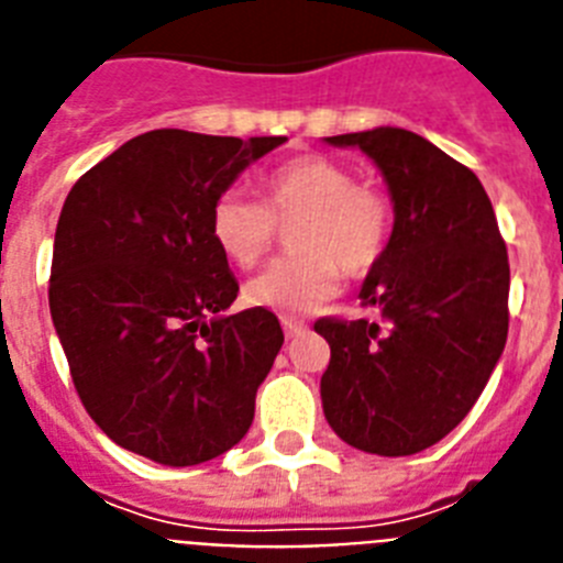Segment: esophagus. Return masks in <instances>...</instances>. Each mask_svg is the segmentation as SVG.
<instances>
[{"instance_id":"34e87169","label":"esophagus","mask_w":563,"mask_h":563,"mask_svg":"<svg viewBox=\"0 0 563 563\" xmlns=\"http://www.w3.org/2000/svg\"><path fill=\"white\" fill-rule=\"evenodd\" d=\"M283 331H286L288 340H295V336H302L309 331V325L300 320H291V317H283Z\"/></svg>"}]
</instances>
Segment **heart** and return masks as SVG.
Segmentation results:
<instances>
[{
  "label": "heart",
  "mask_w": 563,
  "mask_h": 563,
  "mask_svg": "<svg viewBox=\"0 0 563 563\" xmlns=\"http://www.w3.org/2000/svg\"><path fill=\"white\" fill-rule=\"evenodd\" d=\"M295 223L297 254L275 261L243 288L254 309L306 314L340 291L342 272L368 275L388 246L394 212L383 192L356 184L349 166L325 155H300L263 178V203L241 192L214 200L209 229L227 261L252 268L275 241L277 223Z\"/></svg>",
  "instance_id": "heart-1"
}]
</instances>
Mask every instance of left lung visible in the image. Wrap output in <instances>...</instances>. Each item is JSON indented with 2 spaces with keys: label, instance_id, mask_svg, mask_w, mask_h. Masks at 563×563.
Instances as JSON below:
<instances>
[{
  "label": "left lung",
  "instance_id": "1",
  "mask_svg": "<svg viewBox=\"0 0 563 563\" xmlns=\"http://www.w3.org/2000/svg\"><path fill=\"white\" fill-rule=\"evenodd\" d=\"M325 144L374 161L394 229L360 288L379 320L314 322L331 345L322 410L356 451L410 456L471 413L505 351L507 246L482 180L422 135L376 126Z\"/></svg>",
  "mask_w": 563,
  "mask_h": 563
}]
</instances>
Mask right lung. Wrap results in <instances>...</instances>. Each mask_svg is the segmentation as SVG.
<instances>
[{"label":"right lung","mask_w":563,"mask_h":563,"mask_svg":"<svg viewBox=\"0 0 563 563\" xmlns=\"http://www.w3.org/2000/svg\"><path fill=\"white\" fill-rule=\"evenodd\" d=\"M283 141L153 130L67 195L51 317L81 405L126 451L189 467L246 437L283 329L266 309L223 314L238 280L209 214Z\"/></svg>","instance_id":"right-lung-1"}]
</instances>
